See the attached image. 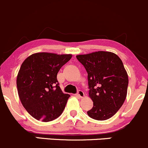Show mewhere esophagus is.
I'll return each instance as SVG.
<instances>
[{
	"mask_svg": "<svg viewBox=\"0 0 148 148\" xmlns=\"http://www.w3.org/2000/svg\"><path fill=\"white\" fill-rule=\"evenodd\" d=\"M77 95L78 97H83L84 95H85V94H84V92L82 91V90H78L77 92Z\"/></svg>",
	"mask_w": 148,
	"mask_h": 148,
	"instance_id": "esophagus-1",
	"label": "esophagus"
}]
</instances>
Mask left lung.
I'll use <instances>...</instances> for the list:
<instances>
[{"mask_svg":"<svg viewBox=\"0 0 148 148\" xmlns=\"http://www.w3.org/2000/svg\"><path fill=\"white\" fill-rule=\"evenodd\" d=\"M87 73L89 95L93 106L87 112L92 119H110L124 102L128 85L123 62L115 53L97 51L76 56Z\"/></svg>","mask_w":148,"mask_h":148,"instance_id":"obj_1","label":"left lung"}]
</instances>
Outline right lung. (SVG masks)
I'll return each mask as SVG.
<instances>
[{
	"mask_svg": "<svg viewBox=\"0 0 148 148\" xmlns=\"http://www.w3.org/2000/svg\"><path fill=\"white\" fill-rule=\"evenodd\" d=\"M71 57V54L36 53L22 64L17 77L19 97L34 119L48 122L63 113L70 95L61 91L57 73Z\"/></svg>",
	"mask_w": 148,
	"mask_h": 148,
	"instance_id": "add662e5",
	"label": "right lung"
}]
</instances>
